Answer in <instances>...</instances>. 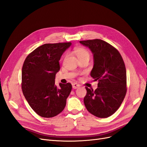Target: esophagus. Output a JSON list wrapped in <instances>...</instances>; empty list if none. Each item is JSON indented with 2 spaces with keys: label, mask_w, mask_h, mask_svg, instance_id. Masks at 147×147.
Returning <instances> with one entry per match:
<instances>
[{
  "label": "esophagus",
  "mask_w": 147,
  "mask_h": 147,
  "mask_svg": "<svg viewBox=\"0 0 147 147\" xmlns=\"http://www.w3.org/2000/svg\"><path fill=\"white\" fill-rule=\"evenodd\" d=\"M79 87H80V84L77 83H74L72 84V88L74 89H77V88H78Z\"/></svg>",
  "instance_id": "1"
}]
</instances>
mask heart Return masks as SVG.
I'll list each match as a JSON object with an SVG mask.
<instances>
[{"mask_svg":"<svg viewBox=\"0 0 147 147\" xmlns=\"http://www.w3.org/2000/svg\"><path fill=\"white\" fill-rule=\"evenodd\" d=\"M74 52L75 54L77 55V57H81L83 56H90V54H89V52L86 50L85 48H82V47H77L74 49ZM67 56V55H66Z\"/></svg>","mask_w":147,"mask_h":147,"instance_id":"heart-1","label":"heart"}]
</instances>
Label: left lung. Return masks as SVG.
<instances>
[{
	"label": "left lung",
	"mask_w": 147,
	"mask_h": 147,
	"mask_svg": "<svg viewBox=\"0 0 147 147\" xmlns=\"http://www.w3.org/2000/svg\"><path fill=\"white\" fill-rule=\"evenodd\" d=\"M93 54L94 66L91 76L98 80L95 91L86 87L84 104L90 113L107 118L121 105L126 94V70L122 57L116 48L100 39L80 41Z\"/></svg>",
	"instance_id": "obj_1"
}]
</instances>
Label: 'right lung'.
Segmentation results:
<instances>
[{
    "label": "right lung",
    "instance_id": "right-lung-1",
    "mask_svg": "<svg viewBox=\"0 0 147 147\" xmlns=\"http://www.w3.org/2000/svg\"><path fill=\"white\" fill-rule=\"evenodd\" d=\"M70 42L46 43L26 57L22 68L21 88L30 107L39 116L51 118L65 108L72 84L55 85V76L60 70L59 61Z\"/></svg>",
    "mask_w": 147,
    "mask_h": 147
}]
</instances>
